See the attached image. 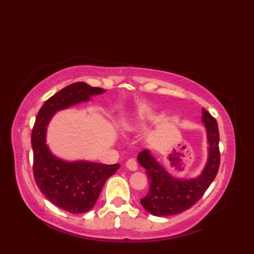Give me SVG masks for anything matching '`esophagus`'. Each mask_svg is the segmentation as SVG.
I'll return each mask as SVG.
<instances>
[{"label":"esophagus","instance_id":"esophagus-1","mask_svg":"<svg viewBox=\"0 0 254 254\" xmlns=\"http://www.w3.org/2000/svg\"><path fill=\"white\" fill-rule=\"evenodd\" d=\"M126 166H127V169H130V170H132V171L137 170V163H136V160L134 159V158L128 159V160L127 161Z\"/></svg>","mask_w":254,"mask_h":254}]
</instances>
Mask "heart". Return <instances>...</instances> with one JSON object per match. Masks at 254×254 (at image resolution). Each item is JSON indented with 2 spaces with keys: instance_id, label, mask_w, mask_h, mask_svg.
Listing matches in <instances>:
<instances>
[{
  "instance_id": "b5f03b06",
  "label": "heart",
  "mask_w": 254,
  "mask_h": 254,
  "mask_svg": "<svg viewBox=\"0 0 254 254\" xmlns=\"http://www.w3.org/2000/svg\"><path fill=\"white\" fill-rule=\"evenodd\" d=\"M131 127V124H127V128H130Z\"/></svg>"
}]
</instances>
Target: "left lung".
Wrapping results in <instances>:
<instances>
[{
    "label": "left lung",
    "mask_w": 254,
    "mask_h": 254,
    "mask_svg": "<svg viewBox=\"0 0 254 254\" xmlns=\"http://www.w3.org/2000/svg\"><path fill=\"white\" fill-rule=\"evenodd\" d=\"M202 122L206 127L208 156L201 175L191 179H179L171 176L155 159L148 149L137 155V160L146 169L149 190L141 199L142 206L154 216H170L192 207L203 196L216 177L219 163V133L215 118L202 109Z\"/></svg>",
    "instance_id": "obj_1"
}]
</instances>
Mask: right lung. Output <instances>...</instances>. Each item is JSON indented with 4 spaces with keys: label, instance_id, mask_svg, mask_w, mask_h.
I'll use <instances>...</instances> for the list:
<instances>
[{
    "label": "right lung",
    "instance_id": "add662e5",
    "mask_svg": "<svg viewBox=\"0 0 254 254\" xmlns=\"http://www.w3.org/2000/svg\"><path fill=\"white\" fill-rule=\"evenodd\" d=\"M105 91L83 82L68 85L45 102L32 127V169L37 186L51 203L72 214H83L94 207L105 182L120 165L66 161L57 157L47 145V127L58 111L88 101L90 97Z\"/></svg>",
    "mask_w": 254,
    "mask_h": 254
}]
</instances>
